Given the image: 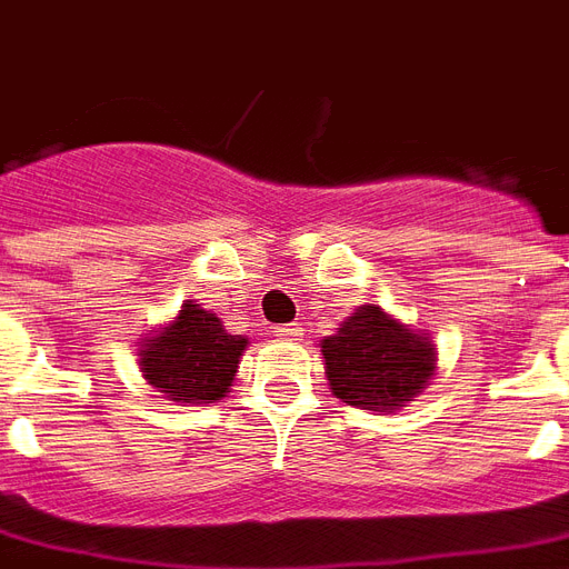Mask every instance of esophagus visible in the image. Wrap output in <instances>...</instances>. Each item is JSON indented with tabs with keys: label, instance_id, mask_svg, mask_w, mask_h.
I'll return each instance as SVG.
<instances>
[{
	"label": "esophagus",
	"instance_id": "esophagus-1",
	"mask_svg": "<svg viewBox=\"0 0 569 569\" xmlns=\"http://www.w3.org/2000/svg\"><path fill=\"white\" fill-rule=\"evenodd\" d=\"M276 335H279V338H297V335H299V326H297V323L279 326V329H276Z\"/></svg>",
	"mask_w": 569,
	"mask_h": 569
}]
</instances>
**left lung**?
I'll return each instance as SVG.
<instances>
[{
  "mask_svg": "<svg viewBox=\"0 0 569 569\" xmlns=\"http://www.w3.org/2000/svg\"><path fill=\"white\" fill-rule=\"evenodd\" d=\"M320 347L335 398L373 412L398 409L403 400L416 398L436 368L433 345L380 306L356 308Z\"/></svg>",
  "mask_w": 569,
  "mask_h": 569,
  "instance_id": "obj_1",
  "label": "left lung"
}]
</instances>
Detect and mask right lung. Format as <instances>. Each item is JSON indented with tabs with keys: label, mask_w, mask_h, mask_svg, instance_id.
Wrapping results in <instances>:
<instances>
[{
	"label": "right lung",
	"mask_w": 569,
	"mask_h": 569,
	"mask_svg": "<svg viewBox=\"0 0 569 569\" xmlns=\"http://www.w3.org/2000/svg\"><path fill=\"white\" fill-rule=\"evenodd\" d=\"M243 335H228L222 320L183 302L178 320L142 347L144 380L178 403H213L234 382L246 350Z\"/></svg>",
	"instance_id": "1"
}]
</instances>
